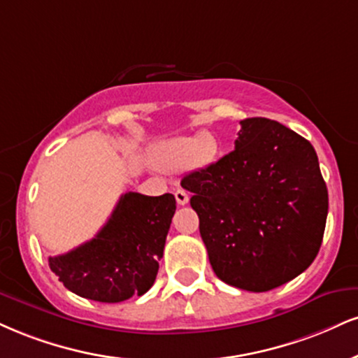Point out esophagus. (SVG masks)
Wrapping results in <instances>:
<instances>
[{
	"label": "esophagus",
	"mask_w": 358,
	"mask_h": 358,
	"mask_svg": "<svg viewBox=\"0 0 358 358\" xmlns=\"http://www.w3.org/2000/svg\"><path fill=\"white\" fill-rule=\"evenodd\" d=\"M175 198H176V203L178 205H187L188 203V193L185 192V190H182V188H178V190L175 192Z\"/></svg>",
	"instance_id": "esophagus-1"
}]
</instances>
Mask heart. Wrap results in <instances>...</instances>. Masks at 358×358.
Segmentation results:
<instances>
[{
  "instance_id": "b5f03b06",
  "label": "heart",
  "mask_w": 358,
  "mask_h": 358,
  "mask_svg": "<svg viewBox=\"0 0 358 358\" xmlns=\"http://www.w3.org/2000/svg\"><path fill=\"white\" fill-rule=\"evenodd\" d=\"M217 141L208 133L178 136L163 141L155 150V160L166 170H185L192 165H206L217 157Z\"/></svg>"
}]
</instances>
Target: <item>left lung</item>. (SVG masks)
<instances>
[{
  "label": "left lung",
  "instance_id": "left-lung-1",
  "mask_svg": "<svg viewBox=\"0 0 358 358\" xmlns=\"http://www.w3.org/2000/svg\"><path fill=\"white\" fill-rule=\"evenodd\" d=\"M235 150L182 178L210 265L228 285L266 292L315 260L329 192L308 140L268 118H247Z\"/></svg>",
  "mask_w": 358,
  "mask_h": 358
}]
</instances>
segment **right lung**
<instances>
[{
	"label": "right lung",
	"instance_id": "obj_1",
	"mask_svg": "<svg viewBox=\"0 0 358 358\" xmlns=\"http://www.w3.org/2000/svg\"><path fill=\"white\" fill-rule=\"evenodd\" d=\"M176 210L175 196L128 192L94 238L64 255L50 257L51 272L73 294L118 303L152 288Z\"/></svg>",
	"mask_w": 358,
	"mask_h": 358
}]
</instances>
